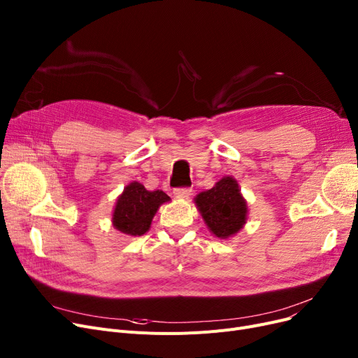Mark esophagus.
<instances>
[{
  "label": "esophagus",
  "mask_w": 358,
  "mask_h": 358,
  "mask_svg": "<svg viewBox=\"0 0 358 358\" xmlns=\"http://www.w3.org/2000/svg\"><path fill=\"white\" fill-rule=\"evenodd\" d=\"M190 194H192V189H189V187H181V189L174 190V196L177 199H187Z\"/></svg>",
  "instance_id": "1"
}]
</instances>
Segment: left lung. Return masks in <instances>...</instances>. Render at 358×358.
<instances>
[{"mask_svg":"<svg viewBox=\"0 0 358 358\" xmlns=\"http://www.w3.org/2000/svg\"><path fill=\"white\" fill-rule=\"evenodd\" d=\"M194 203L209 231L220 239L234 236L247 223V201L234 177H223L213 189L199 193Z\"/></svg>","mask_w":358,"mask_h":358,"instance_id":"8db88e82","label":"left lung"}]
</instances>
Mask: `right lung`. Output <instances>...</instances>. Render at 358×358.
<instances>
[{
  "label": "right lung",
  "mask_w": 358,
  "mask_h": 358,
  "mask_svg": "<svg viewBox=\"0 0 358 358\" xmlns=\"http://www.w3.org/2000/svg\"><path fill=\"white\" fill-rule=\"evenodd\" d=\"M169 200L161 190L149 192L138 181L130 182L116 201L111 217L113 227L124 235L141 236L149 231L159 206Z\"/></svg>",
  "instance_id": "1"
}]
</instances>
